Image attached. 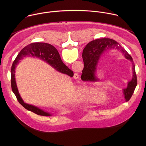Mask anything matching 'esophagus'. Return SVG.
<instances>
[{"instance_id": "obj_1", "label": "esophagus", "mask_w": 146, "mask_h": 146, "mask_svg": "<svg viewBox=\"0 0 146 146\" xmlns=\"http://www.w3.org/2000/svg\"><path fill=\"white\" fill-rule=\"evenodd\" d=\"M78 77H79V76H78V74H77V73H76V74H74V78H78Z\"/></svg>"}]
</instances>
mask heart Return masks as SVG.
<instances>
[{"label":"heart","instance_id":"obj_1","mask_svg":"<svg viewBox=\"0 0 146 146\" xmlns=\"http://www.w3.org/2000/svg\"><path fill=\"white\" fill-rule=\"evenodd\" d=\"M108 91L106 88H98L88 85H85L80 87L76 95L77 98L80 100H94L95 99L96 94L102 96L103 98L108 96Z\"/></svg>","mask_w":146,"mask_h":146}]
</instances>
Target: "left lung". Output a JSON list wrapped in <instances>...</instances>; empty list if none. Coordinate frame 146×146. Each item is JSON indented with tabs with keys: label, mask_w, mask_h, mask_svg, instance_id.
Masks as SVG:
<instances>
[{
	"label": "left lung",
	"mask_w": 146,
	"mask_h": 146,
	"mask_svg": "<svg viewBox=\"0 0 146 146\" xmlns=\"http://www.w3.org/2000/svg\"><path fill=\"white\" fill-rule=\"evenodd\" d=\"M114 48L120 50L123 54L125 58L129 60L132 63V78L128 82L127 87L122 90L125 98L127 101H128L133 95L137 86V77L135 72V66L132 56L116 41L111 38H103L96 39L90 42L86 46L82 52V56L84 64V69L91 74V77L94 80H98L99 79L95 77V73L98 61L100 56L104 53L109 50Z\"/></svg>",
	"instance_id": "1"
}]
</instances>
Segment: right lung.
Here are the masks:
<instances>
[{
    "label": "right lung",
    "mask_w": 146,
    "mask_h": 146,
    "mask_svg": "<svg viewBox=\"0 0 146 146\" xmlns=\"http://www.w3.org/2000/svg\"><path fill=\"white\" fill-rule=\"evenodd\" d=\"M28 56L37 58L45 61L55 70L62 73L68 75V74H72L73 72L63 63L57 50L53 46L48 43H31L23 48L14 60L11 70V84L12 91L16 96L18 101L24 108L37 115L42 116H51L52 114L48 112L44 111L42 109H40L36 106L25 103L19 94L15 81V69L21 60Z\"/></svg>",
    "instance_id": "add662e5"
}]
</instances>
